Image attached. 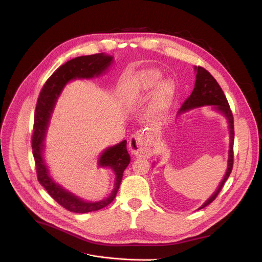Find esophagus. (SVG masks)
<instances>
[{"label": "esophagus", "instance_id": "esophagus-1", "mask_svg": "<svg viewBox=\"0 0 262 262\" xmlns=\"http://www.w3.org/2000/svg\"><path fill=\"white\" fill-rule=\"evenodd\" d=\"M128 146H129L130 151L134 156L149 158L152 155L150 146L148 145L145 136L140 132H137L136 134H134L130 137Z\"/></svg>", "mask_w": 262, "mask_h": 262}]
</instances>
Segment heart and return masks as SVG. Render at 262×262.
<instances>
[{
    "instance_id": "heart-1",
    "label": "heart",
    "mask_w": 262,
    "mask_h": 262,
    "mask_svg": "<svg viewBox=\"0 0 262 262\" xmlns=\"http://www.w3.org/2000/svg\"><path fill=\"white\" fill-rule=\"evenodd\" d=\"M163 74L157 69H147L142 71L137 78L135 84V90L137 93L147 94L156 89L150 112L152 114H163L169 110L173 95H174V84L170 80H165L161 83Z\"/></svg>"
}]
</instances>
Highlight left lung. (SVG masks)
<instances>
[{
  "label": "left lung",
  "mask_w": 262,
  "mask_h": 262,
  "mask_svg": "<svg viewBox=\"0 0 262 262\" xmlns=\"http://www.w3.org/2000/svg\"><path fill=\"white\" fill-rule=\"evenodd\" d=\"M196 71V82H195V88L192 92V94L185 99L182 106L178 111V115L184 112L189 111L194 107L202 106V105H213V108L219 111L221 114L226 117L228 123H229V133H230V144H229V151H228V166L225 176H224L223 180L221 181L219 188L216 191L211 195V197L206 200L201 207L198 209H201L208 204H210L219 195L222 188L224 186V183L228 179L232 167H233V142H234V124H233V115L230 110L229 103L227 101V98L224 94L222 88L215 81V79L211 76V74L203 67L198 66L195 67Z\"/></svg>",
  "instance_id": "left-lung-1"
}]
</instances>
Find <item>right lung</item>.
Instances as JSON below:
<instances>
[{
    "label": "right lung",
    "instance_id": "right-lung-1",
    "mask_svg": "<svg viewBox=\"0 0 262 262\" xmlns=\"http://www.w3.org/2000/svg\"><path fill=\"white\" fill-rule=\"evenodd\" d=\"M112 62H113V57L103 53L81 56L67 61L48 79L37 100L32 136V149L37 178L55 201L72 212L86 213L95 211L105 207L114 200L119 190L123 172L130 162V157L126 149V141L124 140L115 146L106 148L98 160L100 167H107L115 172V185L111 195L98 202H87L70 192L65 191L50 176L42 157L45 137L56 101L65 85L72 80L99 77L110 67Z\"/></svg>",
    "mask_w": 262,
    "mask_h": 262
}]
</instances>
